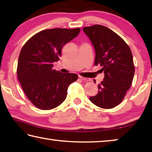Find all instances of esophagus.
Listing matches in <instances>:
<instances>
[{"instance_id": "34e87169", "label": "esophagus", "mask_w": 152, "mask_h": 152, "mask_svg": "<svg viewBox=\"0 0 152 152\" xmlns=\"http://www.w3.org/2000/svg\"><path fill=\"white\" fill-rule=\"evenodd\" d=\"M79 78L80 80H82V81L84 82H86V81H89V78H84V77H82L81 76H79Z\"/></svg>"}]
</instances>
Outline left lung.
Returning a JSON list of instances; mask_svg holds the SVG:
<instances>
[{
    "label": "left lung",
    "mask_w": 152,
    "mask_h": 152,
    "mask_svg": "<svg viewBox=\"0 0 152 152\" xmlns=\"http://www.w3.org/2000/svg\"><path fill=\"white\" fill-rule=\"evenodd\" d=\"M95 50L94 64H100L104 77L99 84V92L90 97L94 104L112 109L124 99L132 86L135 66L132 51L120 36L101 25L83 28Z\"/></svg>",
    "instance_id": "left-lung-1"
}]
</instances>
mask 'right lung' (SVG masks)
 I'll use <instances>...</instances> for the list:
<instances>
[{
    "label": "right lung",
    "mask_w": 152,
    "mask_h": 152,
    "mask_svg": "<svg viewBox=\"0 0 152 152\" xmlns=\"http://www.w3.org/2000/svg\"><path fill=\"white\" fill-rule=\"evenodd\" d=\"M80 31L76 29H45L36 33L23 46L17 64V77L25 94L36 107L50 110L62 103L68 88L78 75L53 70L63 46Z\"/></svg>",
    "instance_id": "add662e5"
}]
</instances>
